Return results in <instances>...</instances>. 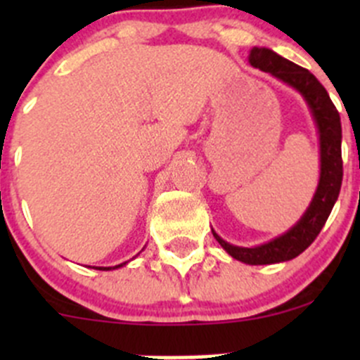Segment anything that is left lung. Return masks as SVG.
I'll use <instances>...</instances> for the list:
<instances>
[{"label": "left lung", "instance_id": "8db88e82", "mask_svg": "<svg viewBox=\"0 0 360 360\" xmlns=\"http://www.w3.org/2000/svg\"><path fill=\"white\" fill-rule=\"evenodd\" d=\"M249 64L261 71L270 72L271 76L303 96L317 125L319 148H321V176H319L314 198L300 221L284 235H278L274 240L254 245V248H238V245L228 244L212 230L214 238L219 242L221 248L237 261L245 264H274L300 256L317 238L335 207L338 195H340L341 179H343L341 122L340 112L329 99V94L308 69L300 68L264 46L250 49Z\"/></svg>", "mask_w": 360, "mask_h": 360}]
</instances>
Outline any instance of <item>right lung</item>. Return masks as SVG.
Segmentation results:
<instances>
[{
	"label": "right lung",
	"mask_w": 360,
	"mask_h": 360,
	"mask_svg": "<svg viewBox=\"0 0 360 360\" xmlns=\"http://www.w3.org/2000/svg\"><path fill=\"white\" fill-rule=\"evenodd\" d=\"M125 264H127V261H125V263H122V264H116V266H96V270H103V271L116 270V268H122V266H125Z\"/></svg>",
	"instance_id": "add662e5"
}]
</instances>
